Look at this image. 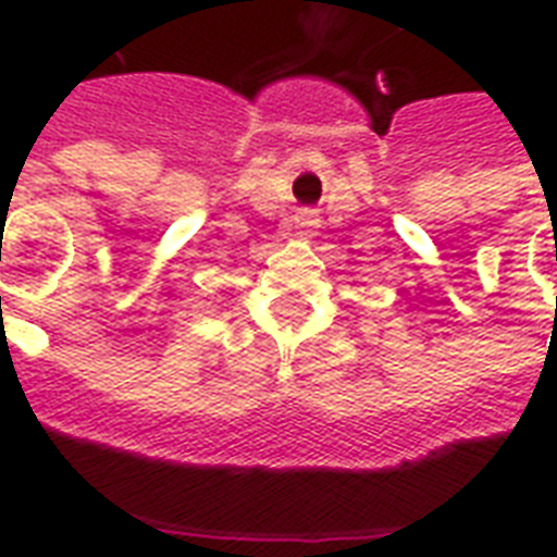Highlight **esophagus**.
Listing matches in <instances>:
<instances>
[{
  "label": "esophagus",
  "instance_id": "obj_1",
  "mask_svg": "<svg viewBox=\"0 0 557 557\" xmlns=\"http://www.w3.org/2000/svg\"><path fill=\"white\" fill-rule=\"evenodd\" d=\"M295 222H297V227H306V231H309V227H314V222H318V219H314V210H300V213L295 216Z\"/></svg>",
  "mask_w": 557,
  "mask_h": 557
}]
</instances>
